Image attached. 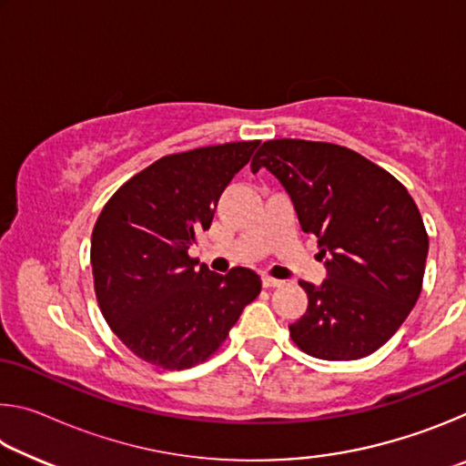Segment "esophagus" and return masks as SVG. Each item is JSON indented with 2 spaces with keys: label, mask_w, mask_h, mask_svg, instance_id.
<instances>
[{
  "label": "esophagus",
  "mask_w": 466,
  "mask_h": 466,
  "mask_svg": "<svg viewBox=\"0 0 466 466\" xmlns=\"http://www.w3.org/2000/svg\"><path fill=\"white\" fill-rule=\"evenodd\" d=\"M263 288H279L283 281H279V279H275V278H269V275H263Z\"/></svg>",
  "instance_id": "1"
}]
</instances>
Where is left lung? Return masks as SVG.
Returning a JSON list of instances; mask_svg holds the SVG:
<instances>
[{
  "mask_svg": "<svg viewBox=\"0 0 466 466\" xmlns=\"http://www.w3.org/2000/svg\"><path fill=\"white\" fill-rule=\"evenodd\" d=\"M261 167L278 177L327 258L320 286L299 281L309 309L289 325L291 341L330 361L380 350L421 294L430 244L413 197L390 172L327 141H265L250 164Z\"/></svg>",
  "mask_w": 466,
  "mask_h": 466,
  "instance_id": "left-lung-1",
  "label": "left lung"
}]
</instances>
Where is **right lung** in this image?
I'll return each mask as SVG.
<instances>
[{"mask_svg": "<svg viewBox=\"0 0 466 466\" xmlns=\"http://www.w3.org/2000/svg\"><path fill=\"white\" fill-rule=\"evenodd\" d=\"M258 144L234 141L164 156L102 208L90 247L94 291L113 333L147 364H201L261 294V278L252 269L219 275L188 257L197 232L211 226L219 195Z\"/></svg>", "mask_w": 466, "mask_h": 466, "instance_id": "add662e5", "label": "right lung"}]
</instances>
